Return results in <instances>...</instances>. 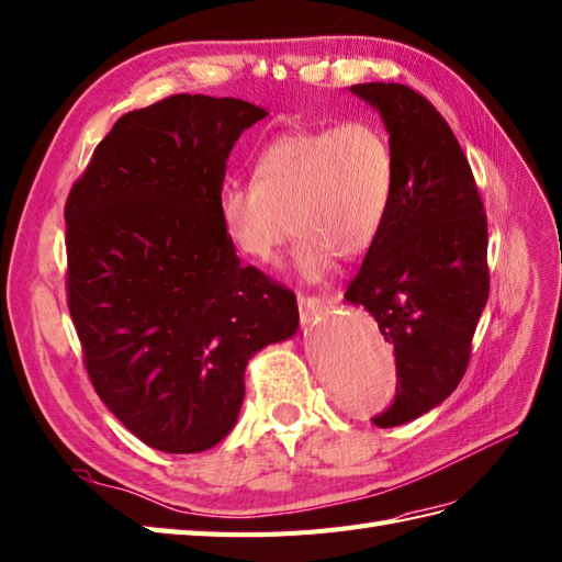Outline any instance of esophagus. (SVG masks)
I'll return each instance as SVG.
<instances>
[{
	"instance_id": "obj_1",
	"label": "esophagus",
	"mask_w": 562,
	"mask_h": 562,
	"mask_svg": "<svg viewBox=\"0 0 562 562\" xmlns=\"http://www.w3.org/2000/svg\"><path fill=\"white\" fill-rule=\"evenodd\" d=\"M296 304H299V318H302V323H311L313 318H318L321 313H325V308H328V302L321 296H308V294H299L296 296Z\"/></svg>"
}]
</instances>
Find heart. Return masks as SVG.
I'll return each instance as SVG.
<instances>
[{
	"mask_svg": "<svg viewBox=\"0 0 562 562\" xmlns=\"http://www.w3.org/2000/svg\"><path fill=\"white\" fill-rule=\"evenodd\" d=\"M395 189L397 165L385 134L369 122H347L272 138L254 165V184L222 187L215 207L234 251L263 266L294 229V270L318 282L337 256L355 260L373 249Z\"/></svg>",
	"mask_w": 562,
	"mask_h": 562,
	"instance_id": "obj_1",
	"label": "heart"
}]
</instances>
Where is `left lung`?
I'll use <instances>...</instances> for the list:
<instances>
[{
	"label": "left lung",
	"mask_w": 562,
	"mask_h": 562,
	"mask_svg": "<svg viewBox=\"0 0 562 562\" xmlns=\"http://www.w3.org/2000/svg\"><path fill=\"white\" fill-rule=\"evenodd\" d=\"M349 90L381 114L397 165L387 225L345 292L395 349V402L373 416L393 428L462 381L488 299V227L472 167L434 104L402 83Z\"/></svg>",
	"instance_id": "obj_1"
}]
</instances>
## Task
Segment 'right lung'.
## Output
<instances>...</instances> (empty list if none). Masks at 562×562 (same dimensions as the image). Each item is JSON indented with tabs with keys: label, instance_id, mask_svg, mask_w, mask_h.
<instances>
[{
	"label": "right lung",
	"instance_id": "obj_1",
	"mask_svg": "<svg viewBox=\"0 0 562 562\" xmlns=\"http://www.w3.org/2000/svg\"><path fill=\"white\" fill-rule=\"evenodd\" d=\"M266 114L189 93L128 112L64 207L88 375L155 450L217 446L239 419L246 363L296 333L294 294L241 266L215 207L234 143Z\"/></svg>",
	"mask_w": 562,
	"mask_h": 562
}]
</instances>
